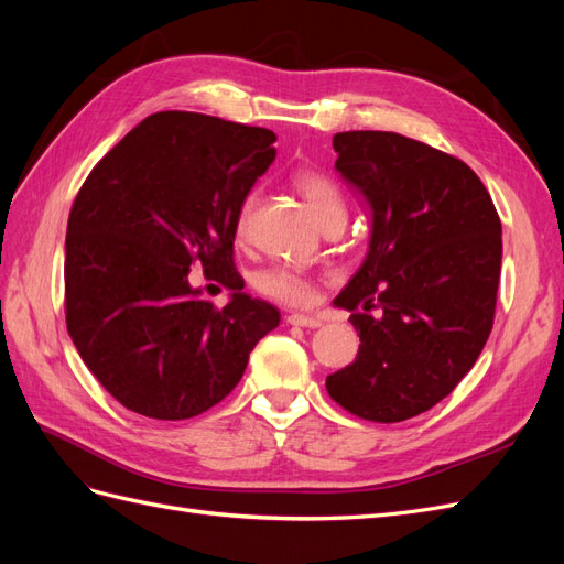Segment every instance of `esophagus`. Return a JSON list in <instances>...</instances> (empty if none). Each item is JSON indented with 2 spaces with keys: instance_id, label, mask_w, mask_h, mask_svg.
Returning <instances> with one entry per match:
<instances>
[{
  "instance_id": "1",
  "label": "esophagus",
  "mask_w": 564,
  "mask_h": 564,
  "mask_svg": "<svg viewBox=\"0 0 564 564\" xmlns=\"http://www.w3.org/2000/svg\"><path fill=\"white\" fill-rule=\"evenodd\" d=\"M286 322L294 324V327H305V329H317V327H322V319L315 317V315L292 313V315H286Z\"/></svg>"
}]
</instances>
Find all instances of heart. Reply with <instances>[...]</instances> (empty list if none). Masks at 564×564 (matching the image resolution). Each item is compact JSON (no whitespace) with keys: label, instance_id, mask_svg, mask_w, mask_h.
I'll return each mask as SVG.
<instances>
[{"label":"heart","instance_id":"heart-1","mask_svg":"<svg viewBox=\"0 0 564 564\" xmlns=\"http://www.w3.org/2000/svg\"><path fill=\"white\" fill-rule=\"evenodd\" d=\"M294 185L319 224H324V220H329L334 216H346L344 195H340L338 185L327 174L315 172V169H303V172L294 176ZM253 202L256 197L247 195L245 202L240 204V212H237L235 232L240 237L249 228ZM256 284H259V292L263 296L286 305H305L315 296V278L308 270L299 265H286V263L272 265L261 272Z\"/></svg>","mask_w":564,"mask_h":564}]
</instances>
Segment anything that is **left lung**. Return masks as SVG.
Masks as SVG:
<instances>
[{"label":"left lung","mask_w":564,"mask_h":564,"mask_svg":"<svg viewBox=\"0 0 564 564\" xmlns=\"http://www.w3.org/2000/svg\"><path fill=\"white\" fill-rule=\"evenodd\" d=\"M334 150L338 174L369 204L371 240L334 301L352 313L360 350L327 377V392L355 416L398 423L445 400L480 357L501 220L482 181L447 152L392 131L336 133Z\"/></svg>","instance_id":"8db88e82"}]
</instances>
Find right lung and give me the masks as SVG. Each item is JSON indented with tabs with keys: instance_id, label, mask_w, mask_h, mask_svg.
Instances as JSON below:
<instances>
[{
	"instance_id": "add662e5",
	"label": "right lung",
	"mask_w": 564,
	"mask_h": 564,
	"mask_svg": "<svg viewBox=\"0 0 564 564\" xmlns=\"http://www.w3.org/2000/svg\"><path fill=\"white\" fill-rule=\"evenodd\" d=\"M270 129L166 110L145 117L79 187L65 237V322L79 357L131 412L181 421L240 383L280 311L242 292L235 218L275 160ZM230 288L218 310L186 275Z\"/></svg>"
}]
</instances>
